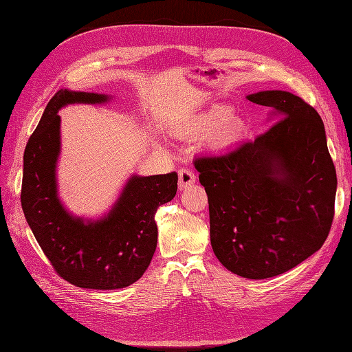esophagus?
<instances>
[{
	"mask_svg": "<svg viewBox=\"0 0 352 352\" xmlns=\"http://www.w3.org/2000/svg\"><path fill=\"white\" fill-rule=\"evenodd\" d=\"M195 179H197V176L192 170H189V168L179 170V188L180 189H185L186 186L192 185L195 182Z\"/></svg>",
	"mask_w": 352,
	"mask_h": 352,
	"instance_id": "34e87169",
	"label": "esophagus"
}]
</instances>
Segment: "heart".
<instances>
[{"instance_id":"b5f03b06","label":"heart","mask_w":352,"mask_h":352,"mask_svg":"<svg viewBox=\"0 0 352 352\" xmlns=\"http://www.w3.org/2000/svg\"><path fill=\"white\" fill-rule=\"evenodd\" d=\"M232 110L226 107H214L206 114L198 116L188 126V133H211L217 131V141L221 144L235 142L242 136L243 127L239 122L232 120Z\"/></svg>"}]
</instances>
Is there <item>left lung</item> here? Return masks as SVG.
<instances>
[{
	"mask_svg": "<svg viewBox=\"0 0 352 352\" xmlns=\"http://www.w3.org/2000/svg\"><path fill=\"white\" fill-rule=\"evenodd\" d=\"M276 120L254 141L195 158L219 261L248 279L294 269L322 248L335 216L336 170L324 124L286 91L248 95Z\"/></svg>",
	"mask_w": 352,
	"mask_h": 352,
	"instance_id": "1",
	"label": "left lung"
}]
</instances>
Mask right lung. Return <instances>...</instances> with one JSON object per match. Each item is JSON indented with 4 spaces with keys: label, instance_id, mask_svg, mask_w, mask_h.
Listing matches in <instances>:
<instances>
[{
    "label": "right lung",
    "instance_id": "right-lung-1",
    "mask_svg": "<svg viewBox=\"0 0 352 352\" xmlns=\"http://www.w3.org/2000/svg\"><path fill=\"white\" fill-rule=\"evenodd\" d=\"M105 95L58 91L48 102L23 155L22 208L28 225L56 273L88 289H120L136 282L150 265L157 247V208L172 201L177 173L133 176L110 214L83 223L57 198L56 163L60 153V116L73 102H104Z\"/></svg>",
    "mask_w": 352,
    "mask_h": 352
}]
</instances>
